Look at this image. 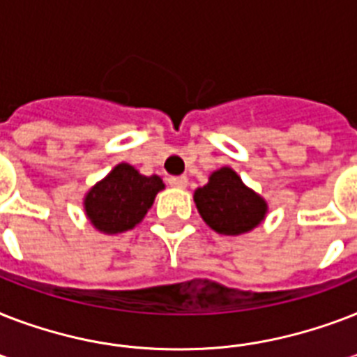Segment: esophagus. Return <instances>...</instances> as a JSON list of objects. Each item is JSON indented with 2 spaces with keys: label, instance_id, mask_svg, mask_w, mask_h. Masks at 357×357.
Here are the masks:
<instances>
[{
  "label": "esophagus",
  "instance_id": "obj_1",
  "mask_svg": "<svg viewBox=\"0 0 357 357\" xmlns=\"http://www.w3.org/2000/svg\"><path fill=\"white\" fill-rule=\"evenodd\" d=\"M187 178L185 176H172V178H168V185L170 187H176V189H185L187 187Z\"/></svg>",
  "mask_w": 357,
  "mask_h": 357
}]
</instances>
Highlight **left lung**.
Segmentation results:
<instances>
[{
	"mask_svg": "<svg viewBox=\"0 0 357 357\" xmlns=\"http://www.w3.org/2000/svg\"><path fill=\"white\" fill-rule=\"evenodd\" d=\"M195 202L204 222L222 235L248 234L259 226L268 209L229 167L215 170L209 183L195 190Z\"/></svg>",
	"mask_w": 357,
	"mask_h": 357,
	"instance_id": "left-lung-1",
	"label": "left lung"
}]
</instances>
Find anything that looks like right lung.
<instances>
[{"mask_svg": "<svg viewBox=\"0 0 357 357\" xmlns=\"http://www.w3.org/2000/svg\"><path fill=\"white\" fill-rule=\"evenodd\" d=\"M162 189L165 183L159 176H142L128 162H120L86 192L83 202L86 218L107 235L133 229Z\"/></svg>", "mask_w": 357, "mask_h": 357, "instance_id": "add662e5", "label": "right lung"}]
</instances>
